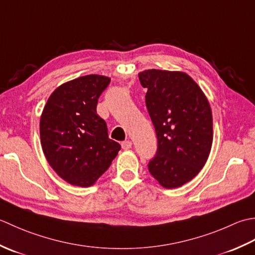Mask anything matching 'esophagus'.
Listing matches in <instances>:
<instances>
[{"label":"esophagus","instance_id":"34e87169","mask_svg":"<svg viewBox=\"0 0 255 255\" xmlns=\"http://www.w3.org/2000/svg\"><path fill=\"white\" fill-rule=\"evenodd\" d=\"M121 146L123 149H128L132 147V142L131 141H124L121 143Z\"/></svg>","mask_w":255,"mask_h":255}]
</instances>
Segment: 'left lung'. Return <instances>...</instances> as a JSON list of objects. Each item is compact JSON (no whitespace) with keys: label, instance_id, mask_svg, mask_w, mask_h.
<instances>
[{"label":"left lung","instance_id":"8db88e82","mask_svg":"<svg viewBox=\"0 0 255 255\" xmlns=\"http://www.w3.org/2000/svg\"><path fill=\"white\" fill-rule=\"evenodd\" d=\"M157 136L147 164L165 188L188 183L204 167L212 145L211 109L198 85L180 71L148 69L138 74Z\"/></svg>","mask_w":255,"mask_h":255}]
</instances>
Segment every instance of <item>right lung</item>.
I'll return each mask as SVG.
<instances>
[{
  "label": "right lung",
  "mask_w": 255,
  "mask_h": 255,
  "mask_svg": "<svg viewBox=\"0 0 255 255\" xmlns=\"http://www.w3.org/2000/svg\"><path fill=\"white\" fill-rule=\"evenodd\" d=\"M111 79L89 75L51 93L40 117V142L46 159L69 184L89 187L105 173L121 145L109 138L97 114L98 99Z\"/></svg>",
  "instance_id": "right-lung-1"
}]
</instances>
